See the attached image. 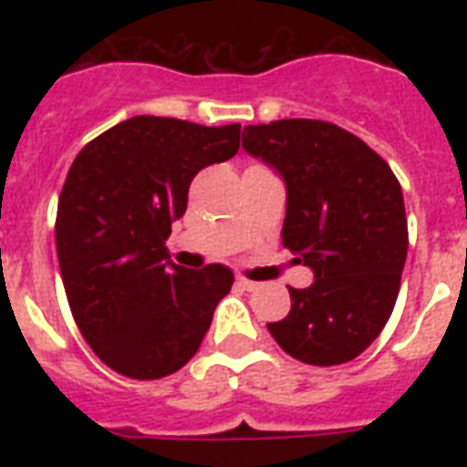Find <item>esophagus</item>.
<instances>
[{"label":"esophagus","instance_id":"1","mask_svg":"<svg viewBox=\"0 0 467 467\" xmlns=\"http://www.w3.org/2000/svg\"><path fill=\"white\" fill-rule=\"evenodd\" d=\"M237 285H240L242 291H256V288H259V284H254V281H249V278L244 276L237 278Z\"/></svg>","mask_w":467,"mask_h":467}]
</instances>
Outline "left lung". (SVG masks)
Segmentation results:
<instances>
[{
  "instance_id": "1",
  "label": "left lung",
  "mask_w": 467,
  "mask_h": 467,
  "mask_svg": "<svg viewBox=\"0 0 467 467\" xmlns=\"http://www.w3.org/2000/svg\"><path fill=\"white\" fill-rule=\"evenodd\" d=\"M242 148L284 176L281 237L315 271L269 322L285 354L337 366L366 351L390 319L407 259L402 189L388 161L344 128L310 119L244 126Z\"/></svg>"
}]
</instances>
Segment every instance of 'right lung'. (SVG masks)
<instances>
[{
    "instance_id": "add662e5",
    "label": "right lung",
    "mask_w": 467,
    "mask_h": 467,
    "mask_svg": "<svg viewBox=\"0 0 467 467\" xmlns=\"http://www.w3.org/2000/svg\"><path fill=\"white\" fill-rule=\"evenodd\" d=\"M240 150V123L135 116L84 145L62 186L55 244L69 310L116 373L157 380L186 366L233 271L169 262L164 242L186 213L189 186Z\"/></svg>"
}]
</instances>
